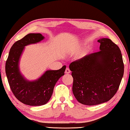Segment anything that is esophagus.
I'll return each instance as SVG.
<instances>
[{"label": "esophagus", "instance_id": "1", "mask_svg": "<svg viewBox=\"0 0 130 130\" xmlns=\"http://www.w3.org/2000/svg\"><path fill=\"white\" fill-rule=\"evenodd\" d=\"M65 73H70V69L68 68H67L66 69Z\"/></svg>", "mask_w": 130, "mask_h": 130}]
</instances>
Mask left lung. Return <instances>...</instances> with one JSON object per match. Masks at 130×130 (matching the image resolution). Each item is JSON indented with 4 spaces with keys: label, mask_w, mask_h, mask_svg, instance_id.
<instances>
[{
    "label": "left lung",
    "mask_w": 130,
    "mask_h": 130,
    "mask_svg": "<svg viewBox=\"0 0 130 130\" xmlns=\"http://www.w3.org/2000/svg\"><path fill=\"white\" fill-rule=\"evenodd\" d=\"M100 51L71 62L72 92L81 104L94 105L114 96L124 75V64L119 47L109 38H101Z\"/></svg>",
    "instance_id": "8db88e82"
}]
</instances>
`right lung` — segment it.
I'll return each mask as SVG.
<instances>
[{"instance_id":"right-lung-1","label":"right lung","mask_w":130,"mask_h":130,"mask_svg":"<svg viewBox=\"0 0 130 130\" xmlns=\"http://www.w3.org/2000/svg\"><path fill=\"white\" fill-rule=\"evenodd\" d=\"M44 38L41 34H29L14 43L6 61L5 72L9 87L15 97L22 103L40 106L49 101L54 86L64 75L66 66L57 70H47L38 80L28 81L20 74L19 61L25 46L39 42Z\"/></svg>"}]
</instances>
